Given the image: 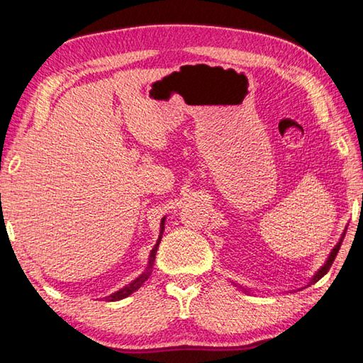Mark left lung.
I'll return each mask as SVG.
<instances>
[{"label": "left lung", "instance_id": "obj_1", "mask_svg": "<svg viewBox=\"0 0 363 363\" xmlns=\"http://www.w3.org/2000/svg\"><path fill=\"white\" fill-rule=\"evenodd\" d=\"M344 233H346V232H344ZM342 238H344V237H341V240H340V242H337V245H336V247L333 248V251H331V253H330V256H328V259H327V262H325V264H323V266L320 267V270H318V272H317V274L314 275V279H312V280H311V285H312V284H315V281H318V280H320V279L323 277V275L328 272V270H330V267H331V264H333V261H335V257H336V255H337V251H340V247H341V243H342Z\"/></svg>", "mask_w": 363, "mask_h": 363}]
</instances>
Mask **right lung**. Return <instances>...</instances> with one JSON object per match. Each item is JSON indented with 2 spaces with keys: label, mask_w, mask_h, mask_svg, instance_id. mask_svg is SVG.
Returning <instances> with one entry per match:
<instances>
[{
  "label": "right lung",
  "mask_w": 363,
  "mask_h": 363,
  "mask_svg": "<svg viewBox=\"0 0 363 363\" xmlns=\"http://www.w3.org/2000/svg\"><path fill=\"white\" fill-rule=\"evenodd\" d=\"M164 219H167V218H163V219H162V225H160V237H158V240H157V245H155V247H153V248H152V251H150L149 267L145 269V272H144L143 275H139V277H138L136 280H133L130 285H126L125 288H121V290L115 291V293L110 294V296H107V298H106L107 301H120V299H123V298L130 296L131 293H134L136 290H139V288L145 284V280L150 277V274H152V270H150V269H152V264H153V261H155V255H157L158 245H160V242H162V235H163V230H164Z\"/></svg>",
  "instance_id": "obj_1"
}]
</instances>
